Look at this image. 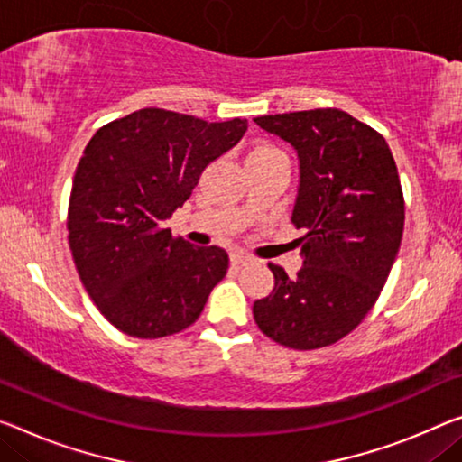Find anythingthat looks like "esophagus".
I'll return each instance as SVG.
<instances>
[{
  "label": "esophagus",
  "mask_w": 462,
  "mask_h": 462,
  "mask_svg": "<svg viewBox=\"0 0 462 462\" xmlns=\"http://www.w3.org/2000/svg\"><path fill=\"white\" fill-rule=\"evenodd\" d=\"M247 262H252V258L247 254H244V252H233L231 254V264L244 266V264H247Z\"/></svg>",
  "instance_id": "obj_1"
}]
</instances>
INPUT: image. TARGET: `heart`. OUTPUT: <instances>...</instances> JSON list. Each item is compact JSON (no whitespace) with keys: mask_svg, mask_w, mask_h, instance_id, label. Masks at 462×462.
<instances>
[{"mask_svg":"<svg viewBox=\"0 0 462 462\" xmlns=\"http://www.w3.org/2000/svg\"><path fill=\"white\" fill-rule=\"evenodd\" d=\"M247 159H285V154H282L279 148H274V146L260 144V146H255L250 154H247Z\"/></svg>","mask_w":462,"mask_h":462,"instance_id":"heart-1","label":"heart"}]
</instances>
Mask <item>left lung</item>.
<instances>
[{
    "label": "left lung",
    "mask_w": 462,
    "mask_h": 462,
    "mask_svg": "<svg viewBox=\"0 0 462 462\" xmlns=\"http://www.w3.org/2000/svg\"><path fill=\"white\" fill-rule=\"evenodd\" d=\"M262 130L300 157L293 223L305 236L295 276L268 264L274 289L254 301V320L274 343L320 349L357 328L378 301L399 254L404 198L382 134L340 109L262 116Z\"/></svg>",
    "instance_id": "1"
}]
</instances>
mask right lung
Listing matches in <instances>:
<instances>
[{"label": "right lung", "mask_w": 462, "mask_h": 462, "mask_svg": "<svg viewBox=\"0 0 462 462\" xmlns=\"http://www.w3.org/2000/svg\"><path fill=\"white\" fill-rule=\"evenodd\" d=\"M245 130L239 117L208 124L146 107L90 138L69 194L68 241L84 289L117 330L161 338L202 314L229 255L171 236L165 221Z\"/></svg>", "instance_id": "right-lung-1"}]
</instances>
